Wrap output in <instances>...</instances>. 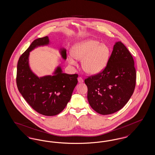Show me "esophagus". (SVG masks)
<instances>
[{
	"label": "esophagus",
	"mask_w": 155,
	"mask_h": 155,
	"mask_svg": "<svg viewBox=\"0 0 155 155\" xmlns=\"http://www.w3.org/2000/svg\"><path fill=\"white\" fill-rule=\"evenodd\" d=\"M78 81L79 83H82L84 82V80L81 77H78Z\"/></svg>",
	"instance_id": "esophagus-1"
}]
</instances>
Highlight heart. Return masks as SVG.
<instances>
[{"label":"heart","instance_id":"b5f03b06","mask_svg":"<svg viewBox=\"0 0 155 155\" xmlns=\"http://www.w3.org/2000/svg\"><path fill=\"white\" fill-rule=\"evenodd\" d=\"M71 52V54L68 57V63L75 66V59L81 60L82 68L90 75L101 73L107 66L110 56V50L107 45L91 39L74 45Z\"/></svg>","mask_w":155,"mask_h":155}]
</instances>
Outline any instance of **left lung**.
Returning a JSON list of instances; mask_svg holds the SVG:
<instances>
[{"label":"left lung","instance_id":"8db88e82","mask_svg":"<svg viewBox=\"0 0 155 155\" xmlns=\"http://www.w3.org/2000/svg\"><path fill=\"white\" fill-rule=\"evenodd\" d=\"M88 101L97 113L107 115L121 109L134 93L136 84L134 61L121 41L115 43L103 71L85 80Z\"/></svg>","mask_w":155,"mask_h":155}]
</instances>
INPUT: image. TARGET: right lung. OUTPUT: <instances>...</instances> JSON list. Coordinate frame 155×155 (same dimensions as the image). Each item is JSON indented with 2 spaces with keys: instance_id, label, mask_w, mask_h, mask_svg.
Here are the masks:
<instances>
[{
  "instance_id": "obj_1",
  "label": "right lung",
  "mask_w": 155,
  "mask_h": 155,
  "mask_svg": "<svg viewBox=\"0 0 155 155\" xmlns=\"http://www.w3.org/2000/svg\"><path fill=\"white\" fill-rule=\"evenodd\" d=\"M49 44L48 36L34 40L20 57L17 63L16 82L24 99L38 113L47 116L59 114L70 101L78 83V74L63 73L60 66L53 75L38 77L30 68V52L38 46ZM62 58H67L66 50L60 49Z\"/></svg>"
}]
</instances>
